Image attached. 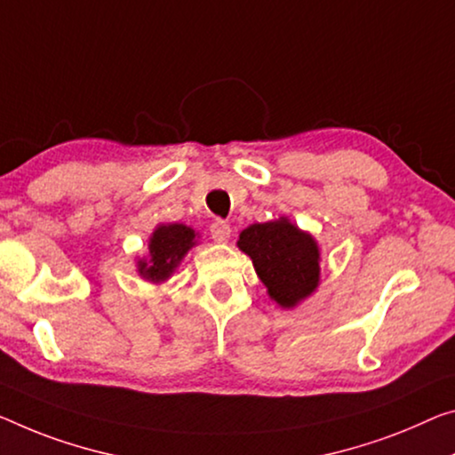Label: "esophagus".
Instances as JSON below:
<instances>
[{
    "label": "esophagus",
    "instance_id": "34e87169",
    "mask_svg": "<svg viewBox=\"0 0 455 455\" xmlns=\"http://www.w3.org/2000/svg\"><path fill=\"white\" fill-rule=\"evenodd\" d=\"M229 235H232V228H229L228 221L215 220L212 223V237L215 242H228Z\"/></svg>",
    "mask_w": 455,
    "mask_h": 455
}]
</instances>
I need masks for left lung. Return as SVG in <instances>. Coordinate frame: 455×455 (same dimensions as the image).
I'll use <instances>...</instances> for the list:
<instances>
[{"label":"left lung","mask_w":455,"mask_h":455,"mask_svg":"<svg viewBox=\"0 0 455 455\" xmlns=\"http://www.w3.org/2000/svg\"><path fill=\"white\" fill-rule=\"evenodd\" d=\"M237 246L251 258L268 295L281 307H295L319 284V248L309 234L291 221L254 223Z\"/></svg>","instance_id":"obj_1"}]
</instances>
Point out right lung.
<instances>
[{
  "label": "right lung",
  "mask_w": 455,
  "mask_h": 455,
  "mask_svg": "<svg viewBox=\"0 0 455 455\" xmlns=\"http://www.w3.org/2000/svg\"><path fill=\"white\" fill-rule=\"evenodd\" d=\"M193 243L195 232L183 223L160 226L150 237V260H140L138 264L140 275L152 283L166 281Z\"/></svg>",
  "instance_id": "1"
}]
</instances>
